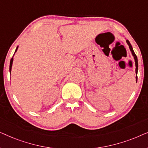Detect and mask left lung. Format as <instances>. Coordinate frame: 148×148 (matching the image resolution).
Masks as SVG:
<instances>
[{
  "instance_id": "left-lung-1",
  "label": "left lung",
  "mask_w": 148,
  "mask_h": 148,
  "mask_svg": "<svg viewBox=\"0 0 148 148\" xmlns=\"http://www.w3.org/2000/svg\"><path fill=\"white\" fill-rule=\"evenodd\" d=\"M126 42H127V44H128V46H129V49H130L131 52V54H132V55L133 56V58H134L135 63V67H136V68H135V73L137 74V71H138V61H137V57L136 54H135L134 51H133L132 46H131V44H130V42H129V40H127ZM135 78H136V82H137V76H136V77H135Z\"/></svg>"
}]
</instances>
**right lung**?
<instances>
[{"instance_id": "1", "label": "right lung", "mask_w": 148, "mask_h": 148, "mask_svg": "<svg viewBox=\"0 0 148 148\" xmlns=\"http://www.w3.org/2000/svg\"><path fill=\"white\" fill-rule=\"evenodd\" d=\"M18 47H19V46H18L17 47V48H16V50H15V53H14V54H13V58H11V61H10V66H9V71H10V73H11V69H12V65H13V57H14V55H15V52L17 51Z\"/></svg>"}]
</instances>
